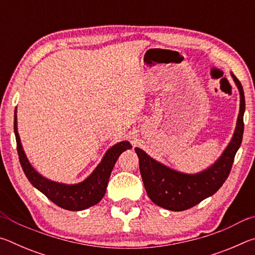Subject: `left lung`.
<instances>
[{
  "label": "left lung",
  "instance_id": "obj_1",
  "mask_svg": "<svg viewBox=\"0 0 255 255\" xmlns=\"http://www.w3.org/2000/svg\"><path fill=\"white\" fill-rule=\"evenodd\" d=\"M231 75L240 92L239 117L230 144L209 167L195 174L183 173L157 162L143 149L135 148L145 190L155 205L172 211L187 210L217 192L228 178L243 138L245 111L243 86L233 73Z\"/></svg>",
  "mask_w": 255,
  "mask_h": 255
}]
</instances>
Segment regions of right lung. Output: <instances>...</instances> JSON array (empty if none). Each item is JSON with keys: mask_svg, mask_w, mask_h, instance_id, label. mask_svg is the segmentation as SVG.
<instances>
[{"mask_svg": "<svg viewBox=\"0 0 255 255\" xmlns=\"http://www.w3.org/2000/svg\"><path fill=\"white\" fill-rule=\"evenodd\" d=\"M14 133L16 139L19 159L25 176L34 188L48 198L49 200L60 208L72 211H79L90 208L97 205L105 196L110 174L114 169L119 155L125 150L131 147L129 141L124 140L117 143L107 150L105 156L99 163V165L88 178L82 182L75 184L59 183L45 178L33 169L25 155L20 136L18 132V123H16V108L14 111Z\"/></svg>", "mask_w": 255, "mask_h": 255, "instance_id": "obj_1", "label": "right lung"}]
</instances>
